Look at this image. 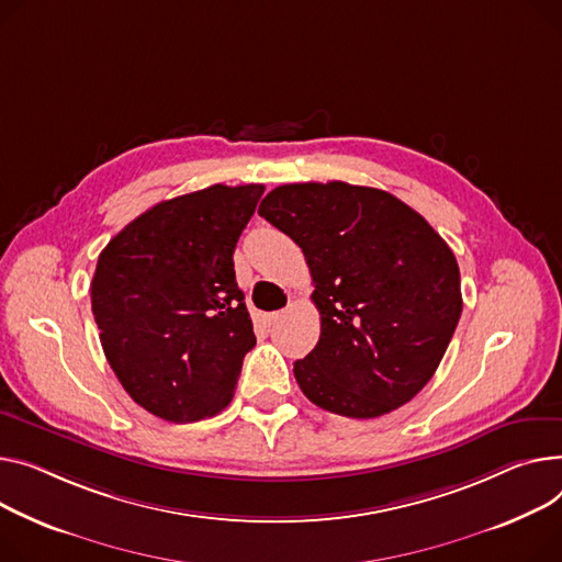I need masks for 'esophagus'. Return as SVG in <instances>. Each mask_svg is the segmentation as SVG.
I'll return each mask as SVG.
<instances>
[{
	"label": "esophagus",
	"mask_w": 562,
	"mask_h": 562,
	"mask_svg": "<svg viewBox=\"0 0 562 562\" xmlns=\"http://www.w3.org/2000/svg\"><path fill=\"white\" fill-rule=\"evenodd\" d=\"M282 316V312H271V314H261V323L265 325H273L278 318Z\"/></svg>",
	"instance_id": "esophagus-1"
}]
</instances>
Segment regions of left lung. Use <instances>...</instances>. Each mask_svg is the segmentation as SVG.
<instances>
[{
    "instance_id": "1",
    "label": "left lung",
    "mask_w": 562,
    "mask_h": 562,
    "mask_svg": "<svg viewBox=\"0 0 562 562\" xmlns=\"http://www.w3.org/2000/svg\"><path fill=\"white\" fill-rule=\"evenodd\" d=\"M257 212L303 248L314 280L321 339L293 363L301 391L359 420L414 400L461 318L452 248L393 194L341 180L280 184Z\"/></svg>"
}]
</instances>
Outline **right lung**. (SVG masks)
I'll return each instance as SVG.
<instances>
[{"instance_id": "obj_1", "label": "right lung", "mask_w": 562, "mask_h": 562, "mask_svg": "<svg viewBox=\"0 0 562 562\" xmlns=\"http://www.w3.org/2000/svg\"><path fill=\"white\" fill-rule=\"evenodd\" d=\"M265 184H212L139 214L101 250L92 314L110 368L148 414L196 423L233 400L255 346L233 252Z\"/></svg>"}]
</instances>
